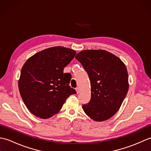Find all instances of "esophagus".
<instances>
[{
  "label": "esophagus",
  "mask_w": 151,
  "mask_h": 151,
  "mask_svg": "<svg viewBox=\"0 0 151 151\" xmlns=\"http://www.w3.org/2000/svg\"><path fill=\"white\" fill-rule=\"evenodd\" d=\"M76 93H79V92H80V88H76Z\"/></svg>",
  "instance_id": "1"
}]
</instances>
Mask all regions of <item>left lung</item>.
<instances>
[{
    "label": "left lung",
    "mask_w": 151,
    "mask_h": 151,
    "mask_svg": "<svg viewBox=\"0 0 151 151\" xmlns=\"http://www.w3.org/2000/svg\"><path fill=\"white\" fill-rule=\"evenodd\" d=\"M88 73L91 100L82 105L95 121L108 120L119 110L129 91L127 67L120 58L104 50H85L75 56Z\"/></svg>",
    "instance_id": "left-lung-1"
}]
</instances>
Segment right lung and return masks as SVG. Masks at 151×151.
Here are the masks:
<instances>
[{
    "label": "right lung",
    "mask_w": 151,
    "mask_h": 151,
    "mask_svg": "<svg viewBox=\"0 0 151 151\" xmlns=\"http://www.w3.org/2000/svg\"><path fill=\"white\" fill-rule=\"evenodd\" d=\"M76 52L63 47H54L40 51L22 66L18 86L28 110L35 116L50 118L58 113L66 99L76 94L69 86L70 74L63 69Z\"/></svg>",
    "instance_id": "right-lung-1"
}]
</instances>
